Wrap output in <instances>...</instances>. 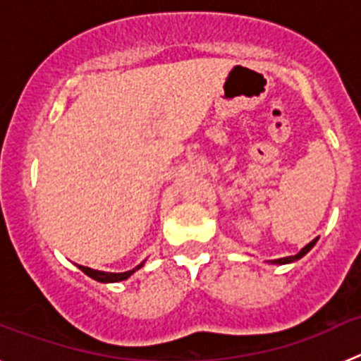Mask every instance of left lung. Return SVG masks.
Wrapping results in <instances>:
<instances>
[{
	"instance_id": "8db88e82",
	"label": "left lung",
	"mask_w": 361,
	"mask_h": 361,
	"mask_svg": "<svg viewBox=\"0 0 361 361\" xmlns=\"http://www.w3.org/2000/svg\"><path fill=\"white\" fill-rule=\"evenodd\" d=\"M317 240H318V238H314V240H312V242H309V244L305 245L304 250L300 251L298 255H295V257H286V258H279V260H271V262H273V264H288V262H293V260H298V258H302V257H304V255L307 253V251H311V250H312V245L317 244Z\"/></svg>"
}]
</instances>
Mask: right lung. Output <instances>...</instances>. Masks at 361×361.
<instances>
[{
    "label": "right lung",
    "mask_w": 361,
    "mask_h": 361,
    "mask_svg": "<svg viewBox=\"0 0 361 361\" xmlns=\"http://www.w3.org/2000/svg\"><path fill=\"white\" fill-rule=\"evenodd\" d=\"M141 266H142V264H141ZM141 266H137L135 269H139ZM79 269H81L85 275L90 276V279L97 280V282H104V283H106V282H121V280H126L130 275H132L133 271H135V269H132V271H126V273H104V271H95V269H90V267H85V266H79Z\"/></svg>",
    "instance_id": "right-lung-1"
}]
</instances>
